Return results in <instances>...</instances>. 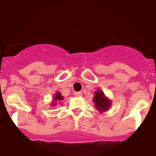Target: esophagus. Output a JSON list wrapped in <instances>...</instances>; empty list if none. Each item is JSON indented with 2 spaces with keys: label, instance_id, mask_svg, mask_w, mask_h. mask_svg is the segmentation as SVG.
<instances>
[{
  "label": "esophagus",
  "instance_id": "obj_1",
  "mask_svg": "<svg viewBox=\"0 0 156 156\" xmlns=\"http://www.w3.org/2000/svg\"><path fill=\"white\" fill-rule=\"evenodd\" d=\"M74 95L75 97H82V92H74Z\"/></svg>",
  "mask_w": 156,
  "mask_h": 156
}]
</instances>
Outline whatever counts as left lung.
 I'll return each instance as SVG.
<instances>
[{"mask_svg":"<svg viewBox=\"0 0 156 156\" xmlns=\"http://www.w3.org/2000/svg\"><path fill=\"white\" fill-rule=\"evenodd\" d=\"M93 100L95 104V107L99 112H106L111 105L110 100L105 96L104 93L101 90H98L95 92Z\"/></svg>","mask_w":156,"mask_h":156,"instance_id":"obj_1","label":"left lung"}]
</instances>
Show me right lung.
Segmentation results:
<instances>
[{
  "label": "right lung",
  "instance_id": "1",
  "mask_svg": "<svg viewBox=\"0 0 156 156\" xmlns=\"http://www.w3.org/2000/svg\"><path fill=\"white\" fill-rule=\"evenodd\" d=\"M63 98H64L62 96V94H60L59 92L56 93L55 95V97H54V98H53L54 101H53V102H52L53 105H55L56 102H59L60 103V101H62Z\"/></svg>",
  "mask_w": 156,
  "mask_h": 156
}]
</instances>
